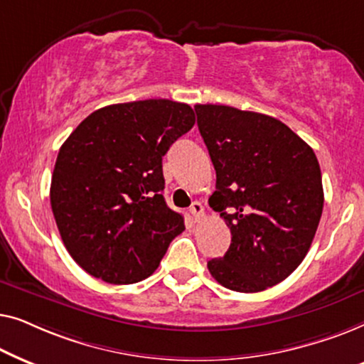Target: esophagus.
Masks as SVG:
<instances>
[{
	"mask_svg": "<svg viewBox=\"0 0 364 364\" xmlns=\"http://www.w3.org/2000/svg\"><path fill=\"white\" fill-rule=\"evenodd\" d=\"M188 212L192 213L193 220H196V222H200L203 218V205L200 202H193L191 208H188Z\"/></svg>",
	"mask_w": 364,
	"mask_h": 364,
	"instance_id": "obj_1",
	"label": "esophagus"
}]
</instances>
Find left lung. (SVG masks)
Returning <instances> with one entry per match:
<instances>
[{
    "instance_id": "left-lung-1",
    "label": "left lung",
    "mask_w": 364,
    "mask_h": 364,
    "mask_svg": "<svg viewBox=\"0 0 364 364\" xmlns=\"http://www.w3.org/2000/svg\"><path fill=\"white\" fill-rule=\"evenodd\" d=\"M197 126L215 167L208 203L232 243L207 263L222 287L240 293L285 280L306 257L323 212L321 171L313 149L260 112L197 104Z\"/></svg>"
}]
</instances>
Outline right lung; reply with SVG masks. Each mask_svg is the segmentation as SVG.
Wrapping results in <instances>:
<instances>
[{
  "label": "right lung",
  "mask_w": 364,
  "mask_h": 364,
  "mask_svg": "<svg viewBox=\"0 0 364 364\" xmlns=\"http://www.w3.org/2000/svg\"><path fill=\"white\" fill-rule=\"evenodd\" d=\"M196 124L188 104L168 99L97 109L59 149L51 208L64 247L82 270L129 285L157 270L186 230L164 200L162 157Z\"/></svg>",
  "instance_id": "1"
}]
</instances>
